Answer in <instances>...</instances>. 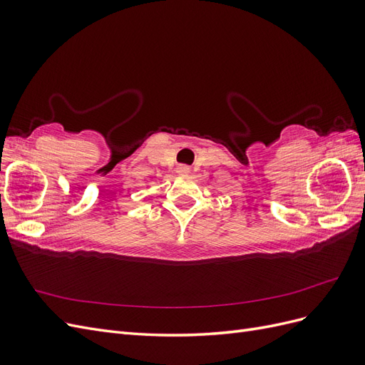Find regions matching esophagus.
<instances>
[{
  "label": "esophagus",
  "mask_w": 365,
  "mask_h": 365,
  "mask_svg": "<svg viewBox=\"0 0 365 365\" xmlns=\"http://www.w3.org/2000/svg\"><path fill=\"white\" fill-rule=\"evenodd\" d=\"M180 172H181V173H187V172H189V168H187V165H181Z\"/></svg>",
  "instance_id": "1"
}]
</instances>
